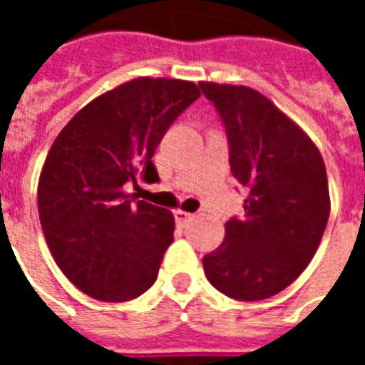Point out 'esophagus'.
Segmentation results:
<instances>
[{"instance_id":"1","label":"esophagus","mask_w":365,"mask_h":365,"mask_svg":"<svg viewBox=\"0 0 365 365\" xmlns=\"http://www.w3.org/2000/svg\"><path fill=\"white\" fill-rule=\"evenodd\" d=\"M174 217L178 222H187V221H191L195 215L187 213V211H182V209H178V211H174Z\"/></svg>"}]
</instances>
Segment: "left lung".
<instances>
[{"mask_svg":"<svg viewBox=\"0 0 365 365\" xmlns=\"http://www.w3.org/2000/svg\"><path fill=\"white\" fill-rule=\"evenodd\" d=\"M227 130L230 172L248 190L245 215L203 258L215 289L238 301L274 297L297 279L321 245L330 213L319 148L268 97L245 86L201 82Z\"/></svg>","mask_w":365,"mask_h":365,"instance_id":"obj_1","label":"left lung"}]
</instances>
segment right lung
Instances as JSON below:
<instances>
[{"instance_id": "obj_1", "label": "right lung", "mask_w": 365, "mask_h": 365, "mask_svg": "<svg viewBox=\"0 0 365 365\" xmlns=\"http://www.w3.org/2000/svg\"><path fill=\"white\" fill-rule=\"evenodd\" d=\"M201 91L182 80L136 78L96 97L62 128L38 180L46 245L70 282L99 301H128L158 277L174 217L128 185L158 182L152 156Z\"/></svg>"}]
</instances>
